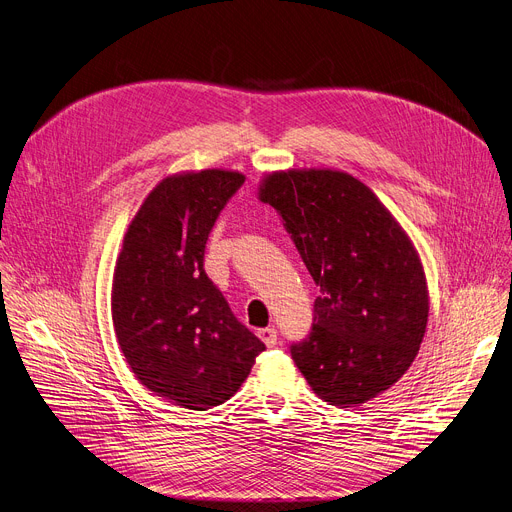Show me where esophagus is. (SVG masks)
<instances>
[{
    "instance_id": "34e87169",
    "label": "esophagus",
    "mask_w": 512,
    "mask_h": 512,
    "mask_svg": "<svg viewBox=\"0 0 512 512\" xmlns=\"http://www.w3.org/2000/svg\"><path fill=\"white\" fill-rule=\"evenodd\" d=\"M259 339L267 345V347H273V345H277V331L273 329V327H267V329H261L259 333Z\"/></svg>"
}]
</instances>
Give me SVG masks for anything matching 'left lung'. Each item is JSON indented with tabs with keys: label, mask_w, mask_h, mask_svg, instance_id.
<instances>
[{
	"label": "left lung",
	"mask_w": 512,
	"mask_h": 512,
	"mask_svg": "<svg viewBox=\"0 0 512 512\" xmlns=\"http://www.w3.org/2000/svg\"><path fill=\"white\" fill-rule=\"evenodd\" d=\"M273 206L320 294L310 335L290 353L310 388L341 408L394 386L414 361L429 290L414 245L365 183L333 169L265 175Z\"/></svg>",
	"instance_id": "1"
}]
</instances>
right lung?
I'll list each match as a JSON object with an SVG mask.
<instances>
[{"mask_svg": "<svg viewBox=\"0 0 512 512\" xmlns=\"http://www.w3.org/2000/svg\"><path fill=\"white\" fill-rule=\"evenodd\" d=\"M243 183L222 169L165 177L132 218L114 269L112 320L130 369L190 410L226 402L265 351L204 271L210 230Z\"/></svg>", "mask_w": 512, "mask_h": 512, "instance_id": "right-lung-1", "label": "right lung"}]
</instances>
